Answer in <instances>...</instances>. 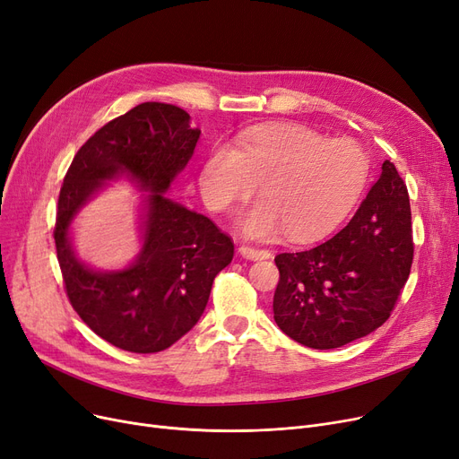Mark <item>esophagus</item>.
<instances>
[{
	"label": "esophagus",
	"instance_id": "34e87169",
	"mask_svg": "<svg viewBox=\"0 0 459 459\" xmlns=\"http://www.w3.org/2000/svg\"><path fill=\"white\" fill-rule=\"evenodd\" d=\"M238 251H240V255L247 258V261H266V258L272 256V253L266 249H255L249 246H242Z\"/></svg>",
	"mask_w": 459,
	"mask_h": 459
}]
</instances>
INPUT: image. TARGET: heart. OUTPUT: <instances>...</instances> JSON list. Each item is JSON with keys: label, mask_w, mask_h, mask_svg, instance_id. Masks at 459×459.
Wrapping results in <instances>:
<instances>
[{"label": "heart", "mask_w": 459, "mask_h": 459, "mask_svg": "<svg viewBox=\"0 0 459 459\" xmlns=\"http://www.w3.org/2000/svg\"><path fill=\"white\" fill-rule=\"evenodd\" d=\"M368 152L354 141L328 136L294 124H272L213 148L201 169V187L210 208L223 212L246 201L258 186L255 203L238 229L255 240L287 232L292 242L323 240L356 206L369 180Z\"/></svg>", "instance_id": "b5f03b06"}]
</instances>
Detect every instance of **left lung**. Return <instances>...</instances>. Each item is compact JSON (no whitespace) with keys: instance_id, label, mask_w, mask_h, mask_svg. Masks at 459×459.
Segmentation results:
<instances>
[{"instance_id":"1","label":"left lung","mask_w":459,"mask_h":459,"mask_svg":"<svg viewBox=\"0 0 459 459\" xmlns=\"http://www.w3.org/2000/svg\"><path fill=\"white\" fill-rule=\"evenodd\" d=\"M407 186L394 163L328 242L275 256L273 318L290 340L337 349L386 323L412 264Z\"/></svg>"}]
</instances>
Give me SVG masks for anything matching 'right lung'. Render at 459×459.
<instances>
[{
  "instance_id": "add662e5",
  "label": "right lung",
  "mask_w": 459,
  "mask_h": 459,
  "mask_svg": "<svg viewBox=\"0 0 459 459\" xmlns=\"http://www.w3.org/2000/svg\"><path fill=\"white\" fill-rule=\"evenodd\" d=\"M201 129L180 107L143 103L99 129L78 150L57 198L54 240L67 296L105 342L129 352L165 351L203 316L215 275L234 246L203 213L169 193L193 157ZM142 191V249L117 271H97L74 251L75 215L110 181Z\"/></svg>"
}]
</instances>
